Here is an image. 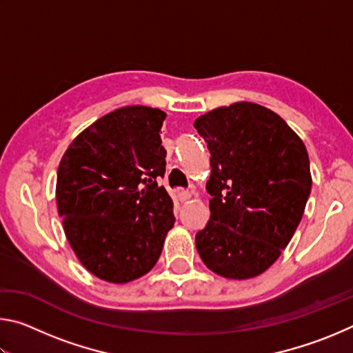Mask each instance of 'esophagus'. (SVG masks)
<instances>
[{
    "mask_svg": "<svg viewBox=\"0 0 353 353\" xmlns=\"http://www.w3.org/2000/svg\"><path fill=\"white\" fill-rule=\"evenodd\" d=\"M177 198L181 199L182 202L183 201H188L191 198V191H188V190H179L177 191Z\"/></svg>",
    "mask_w": 353,
    "mask_h": 353,
    "instance_id": "1",
    "label": "esophagus"
}]
</instances>
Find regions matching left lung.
<instances>
[{"mask_svg":"<svg viewBox=\"0 0 353 353\" xmlns=\"http://www.w3.org/2000/svg\"><path fill=\"white\" fill-rule=\"evenodd\" d=\"M210 151V219L196 234L208 270L260 276L288 246L305 210L307 148L277 113L254 103L218 107L194 121Z\"/></svg>","mask_w":353,"mask_h":353,"instance_id":"8db88e82","label":"left lung"}]
</instances>
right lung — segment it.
<instances>
[{
  "instance_id": "add662e5",
  "label": "right lung",
  "mask_w": 353,
  "mask_h": 353,
  "mask_svg": "<svg viewBox=\"0 0 353 353\" xmlns=\"http://www.w3.org/2000/svg\"><path fill=\"white\" fill-rule=\"evenodd\" d=\"M166 113L128 105L76 137L57 170L56 201L71 249L93 276L128 283L145 276L174 225L172 201L157 183Z\"/></svg>"
}]
</instances>
